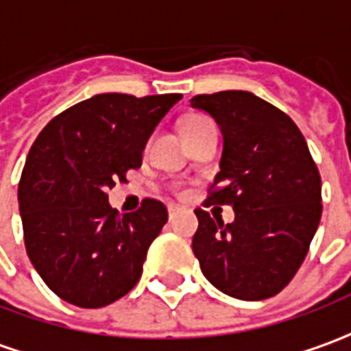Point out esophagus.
<instances>
[{
  "label": "esophagus",
  "mask_w": 351,
  "mask_h": 351,
  "mask_svg": "<svg viewBox=\"0 0 351 351\" xmlns=\"http://www.w3.org/2000/svg\"><path fill=\"white\" fill-rule=\"evenodd\" d=\"M178 211H180V207H176V206H169V219L173 221L176 215H178Z\"/></svg>",
  "instance_id": "obj_1"
}]
</instances>
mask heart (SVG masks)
<instances>
[{"label": "heart", "instance_id": "obj_1", "mask_svg": "<svg viewBox=\"0 0 351 351\" xmlns=\"http://www.w3.org/2000/svg\"><path fill=\"white\" fill-rule=\"evenodd\" d=\"M206 123H211L209 119H206V117H199V115H190V117H186L184 121H182V134L184 132H188V130H192V128H197V126H202V125H206Z\"/></svg>", "mask_w": 351, "mask_h": 351}]
</instances>
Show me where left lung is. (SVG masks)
<instances>
[{"mask_svg": "<svg viewBox=\"0 0 351 351\" xmlns=\"http://www.w3.org/2000/svg\"><path fill=\"white\" fill-rule=\"evenodd\" d=\"M223 132L221 171L204 206H232L234 221L195 209L192 250L221 292L257 302L285 288L307 256L321 221V175L290 117L252 92L190 99Z\"/></svg>", "mask_w": 351, "mask_h": 351, "instance_id": "1", "label": "left lung"}]
</instances>
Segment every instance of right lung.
<instances>
[{
    "instance_id": "obj_1",
    "label": "right lung",
    "mask_w": 351,
    "mask_h": 351,
    "mask_svg": "<svg viewBox=\"0 0 351 351\" xmlns=\"http://www.w3.org/2000/svg\"><path fill=\"white\" fill-rule=\"evenodd\" d=\"M180 94H97L53 117L19 182L26 254L47 288L78 307H104L142 276L167 207L145 197L119 215L107 188L142 165L145 142Z\"/></svg>"
}]
</instances>
